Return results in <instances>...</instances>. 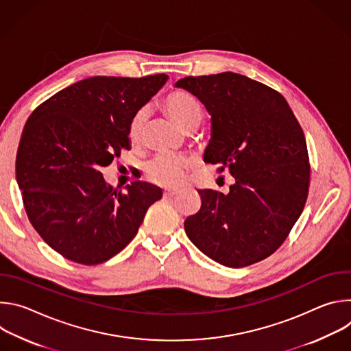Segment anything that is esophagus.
I'll use <instances>...</instances> for the list:
<instances>
[{"label":"esophagus","instance_id":"esophagus-1","mask_svg":"<svg viewBox=\"0 0 351 351\" xmlns=\"http://www.w3.org/2000/svg\"><path fill=\"white\" fill-rule=\"evenodd\" d=\"M178 194H179V191H175V190H165L164 191L165 198H172V197H176Z\"/></svg>","mask_w":351,"mask_h":351}]
</instances>
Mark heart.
Segmentation results:
<instances>
[{"mask_svg":"<svg viewBox=\"0 0 351 351\" xmlns=\"http://www.w3.org/2000/svg\"><path fill=\"white\" fill-rule=\"evenodd\" d=\"M164 110L171 119L184 132L195 129L202 122L203 112L195 99L183 91H173L164 99ZM148 121V110L140 108L130 119L128 136L132 144L140 143L143 138ZM193 167V161L186 157L176 156H158L149 161L144 171L148 178L156 184L162 187L176 189L184 183L186 175Z\"/></svg>","mask_w":351,"mask_h":351,"instance_id":"1","label":"heart"}]
</instances>
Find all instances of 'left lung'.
Masks as SVG:
<instances>
[{
	"instance_id": "8db88e82",
	"label": "left lung",
	"mask_w": 351,
	"mask_h": 351,
	"mask_svg": "<svg viewBox=\"0 0 351 351\" xmlns=\"http://www.w3.org/2000/svg\"><path fill=\"white\" fill-rule=\"evenodd\" d=\"M211 115L204 162L234 178L229 193L198 190L202 208L184 221L191 243L211 260L243 268L286 240L308 195L310 164L302 126L282 94L223 72L176 82Z\"/></svg>"
}]
</instances>
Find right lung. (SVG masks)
Masks as SVG:
<instances>
[{"mask_svg":"<svg viewBox=\"0 0 351 351\" xmlns=\"http://www.w3.org/2000/svg\"><path fill=\"white\" fill-rule=\"evenodd\" d=\"M168 75L94 76L58 91L29 117L16 154V180L30 223L65 258L95 265L132 241L148 207L162 197L136 180L126 193L107 184L103 167L130 148L132 117Z\"/></svg>","mask_w":351,"mask_h":351,"instance_id":"obj_1","label":"right lung"}]
</instances>
